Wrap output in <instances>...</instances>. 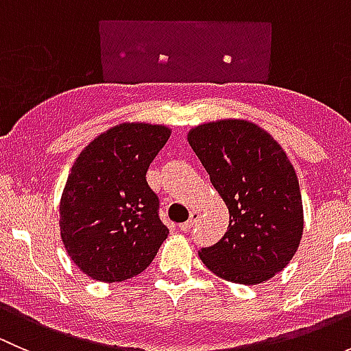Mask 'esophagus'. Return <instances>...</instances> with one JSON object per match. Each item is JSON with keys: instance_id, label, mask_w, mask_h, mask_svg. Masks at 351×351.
I'll return each mask as SVG.
<instances>
[{"instance_id": "esophagus-1", "label": "esophagus", "mask_w": 351, "mask_h": 351, "mask_svg": "<svg viewBox=\"0 0 351 351\" xmlns=\"http://www.w3.org/2000/svg\"><path fill=\"white\" fill-rule=\"evenodd\" d=\"M198 221V212H195L193 210L192 214H190V219L186 222H183V224H180L178 228H180V231H190V229L193 228V226H195V222Z\"/></svg>"}]
</instances>
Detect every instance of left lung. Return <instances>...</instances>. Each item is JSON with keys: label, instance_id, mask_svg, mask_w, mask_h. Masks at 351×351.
<instances>
[{"label": "left lung", "instance_id": "8db88e82", "mask_svg": "<svg viewBox=\"0 0 351 351\" xmlns=\"http://www.w3.org/2000/svg\"><path fill=\"white\" fill-rule=\"evenodd\" d=\"M189 144L229 210L224 238L198 251L222 280L256 285L282 271L304 231V207L292 162L270 132L246 119L192 127Z\"/></svg>", "mask_w": 351, "mask_h": 351}]
</instances>
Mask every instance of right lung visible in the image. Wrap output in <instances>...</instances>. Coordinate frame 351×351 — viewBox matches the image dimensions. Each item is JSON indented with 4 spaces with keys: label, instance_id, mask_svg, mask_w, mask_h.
<instances>
[{
    "label": "right lung",
    "instance_id": "obj_1",
    "mask_svg": "<svg viewBox=\"0 0 351 351\" xmlns=\"http://www.w3.org/2000/svg\"><path fill=\"white\" fill-rule=\"evenodd\" d=\"M169 136L159 123L123 122L95 137L74 161L59 228L69 258L93 280L136 277L168 238L146 173Z\"/></svg>",
    "mask_w": 351,
    "mask_h": 351
}]
</instances>
